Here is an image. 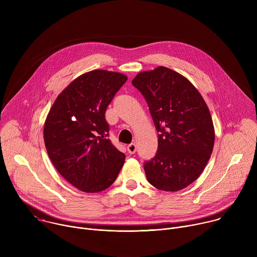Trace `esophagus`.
I'll return each mask as SVG.
<instances>
[{
	"label": "esophagus",
	"mask_w": 257,
	"mask_h": 257,
	"mask_svg": "<svg viewBox=\"0 0 257 257\" xmlns=\"http://www.w3.org/2000/svg\"><path fill=\"white\" fill-rule=\"evenodd\" d=\"M127 151L130 155H133L135 154L136 152V144L135 143H130L128 146H127Z\"/></svg>",
	"instance_id": "esophagus-1"
}]
</instances>
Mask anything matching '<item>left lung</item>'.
Returning <instances> with one entry per match:
<instances>
[{
	"label": "left lung",
	"mask_w": 257,
	"mask_h": 257,
	"mask_svg": "<svg viewBox=\"0 0 257 257\" xmlns=\"http://www.w3.org/2000/svg\"><path fill=\"white\" fill-rule=\"evenodd\" d=\"M132 84L148 102L159 132L158 152L144 163L146 178L160 190L184 189L201 175L213 150L209 109L195 86L167 67L138 73Z\"/></svg>",
	"instance_id": "obj_1"
}]
</instances>
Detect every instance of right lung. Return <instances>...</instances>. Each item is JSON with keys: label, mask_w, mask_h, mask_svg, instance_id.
I'll return each mask as SVG.
<instances>
[{"label": "right lung", "mask_w": 257, "mask_h": 257, "mask_svg": "<svg viewBox=\"0 0 257 257\" xmlns=\"http://www.w3.org/2000/svg\"><path fill=\"white\" fill-rule=\"evenodd\" d=\"M126 81L118 72L84 73L58 95L46 119L44 139L54 167L83 192L108 188L124 165L125 155L107 138L104 114Z\"/></svg>", "instance_id": "add662e5"}]
</instances>
